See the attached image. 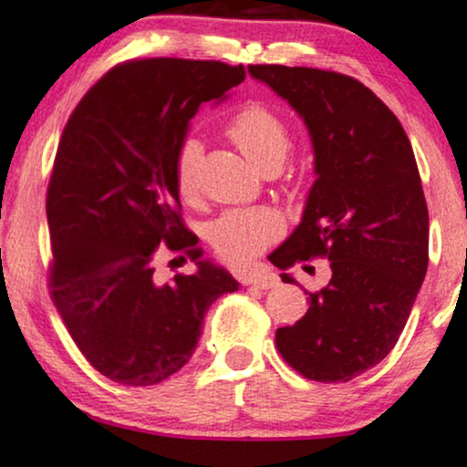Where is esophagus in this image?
Masks as SVG:
<instances>
[{"label":"esophagus","instance_id":"obj_1","mask_svg":"<svg viewBox=\"0 0 467 467\" xmlns=\"http://www.w3.org/2000/svg\"><path fill=\"white\" fill-rule=\"evenodd\" d=\"M248 285L259 286V289H274V286L280 285V278L272 272H261V274H254V278L248 280Z\"/></svg>","mask_w":467,"mask_h":467}]
</instances>
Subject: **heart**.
Returning a JSON list of instances; mask_svg holds the SVG:
<instances>
[{"instance_id": "heart-1", "label": "heart", "mask_w": 467, "mask_h": 467, "mask_svg": "<svg viewBox=\"0 0 467 467\" xmlns=\"http://www.w3.org/2000/svg\"><path fill=\"white\" fill-rule=\"evenodd\" d=\"M227 136L248 161L261 171L283 168L293 149L291 130L270 108L261 104L244 106L227 125ZM203 146L197 138L181 144L174 163V182L184 202H193L200 191V163ZM283 232V223L272 210H232L210 225V242L223 257L234 264L253 259Z\"/></svg>"}]
</instances>
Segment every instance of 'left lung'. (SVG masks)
<instances>
[{
  "instance_id": "left-lung-1",
  "label": "left lung",
  "mask_w": 467,
  "mask_h": 467,
  "mask_svg": "<svg viewBox=\"0 0 467 467\" xmlns=\"http://www.w3.org/2000/svg\"><path fill=\"white\" fill-rule=\"evenodd\" d=\"M248 74L299 114L315 155L302 221L270 261L280 270L312 257L331 265L308 312L276 331V347L306 379L347 382L391 353L427 274L430 214L410 140L350 76L286 66Z\"/></svg>"
}]
</instances>
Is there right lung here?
<instances>
[{
	"instance_id": "right-lung-1",
	"label": "right lung",
	"mask_w": 467,
	"mask_h": 467,
	"mask_svg": "<svg viewBox=\"0 0 467 467\" xmlns=\"http://www.w3.org/2000/svg\"><path fill=\"white\" fill-rule=\"evenodd\" d=\"M244 78V66L219 61H130L80 99L63 130L47 195L50 293L91 366L120 385L176 374L210 306L240 289L182 225L174 163L202 104H221ZM163 245L187 250L198 270L159 284Z\"/></svg>"
}]
</instances>
